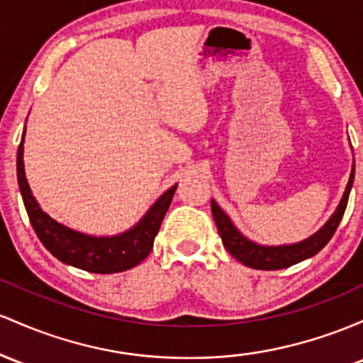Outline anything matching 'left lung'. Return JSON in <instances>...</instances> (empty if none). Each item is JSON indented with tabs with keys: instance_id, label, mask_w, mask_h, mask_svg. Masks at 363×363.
<instances>
[{
	"instance_id": "1",
	"label": "left lung",
	"mask_w": 363,
	"mask_h": 363,
	"mask_svg": "<svg viewBox=\"0 0 363 363\" xmlns=\"http://www.w3.org/2000/svg\"><path fill=\"white\" fill-rule=\"evenodd\" d=\"M353 178H355V161H353L352 173H350L348 185H346L343 197H341L340 203H337L336 211L333 213L331 218L325 221V225L315 231L312 236L302 240L298 243H290V245H260V243L252 242L248 240L242 231L233 225L225 211L218 206V202L211 201V209H213V216L216 226H218L219 235H221L223 245L230 252L233 257L242 262L243 266L252 267V269L260 271H276L290 267L293 264L302 262L305 259H311L317 252H320L328 245L329 240L335 235L337 225H340L341 218H343L346 203H348L350 190H352Z\"/></svg>"
}]
</instances>
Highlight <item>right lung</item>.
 <instances>
[{
	"mask_svg": "<svg viewBox=\"0 0 363 363\" xmlns=\"http://www.w3.org/2000/svg\"><path fill=\"white\" fill-rule=\"evenodd\" d=\"M23 138H26V130L22 133L17 152L18 189L35 235L56 259L77 269L97 272V274H113V272L132 269L147 257L178 185L166 190L149 207L147 213L142 216L140 221L123 233L111 236L82 233L61 225L40 209L39 202L32 195L23 169Z\"/></svg>",
	"mask_w": 363,
	"mask_h": 363,
	"instance_id": "1",
	"label": "right lung"
}]
</instances>
